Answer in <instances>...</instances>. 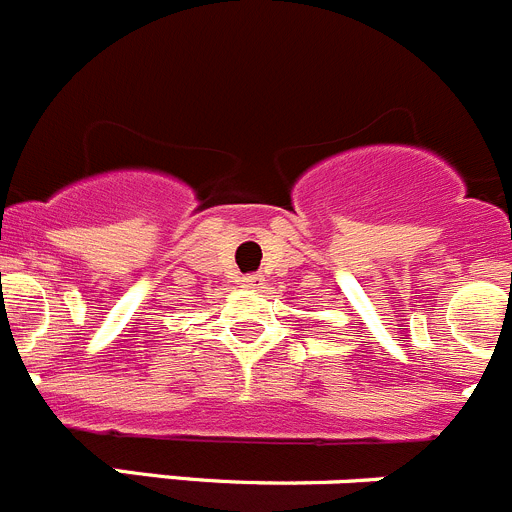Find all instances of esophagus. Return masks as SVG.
I'll return each instance as SVG.
<instances>
[{"instance_id":"34e87169","label":"esophagus","mask_w":512,"mask_h":512,"mask_svg":"<svg viewBox=\"0 0 512 512\" xmlns=\"http://www.w3.org/2000/svg\"><path fill=\"white\" fill-rule=\"evenodd\" d=\"M243 287L246 289H259L261 284H264V276L261 274H248V276H243Z\"/></svg>"}]
</instances>
